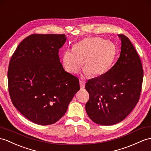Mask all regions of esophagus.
Masks as SVG:
<instances>
[{"instance_id":"1","label":"esophagus","mask_w":151,"mask_h":151,"mask_svg":"<svg viewBox=\"0 0 151 151\" xmlns=\"http://www.w3.org/2000/svg\"><path fill=\"white\" fill-rule=\"evenodd\" d=\"M79 84H80L81 89H83V88H84V86H85V83H84V81L80 80L79 81Z\"/></svg>"}]
</instances>
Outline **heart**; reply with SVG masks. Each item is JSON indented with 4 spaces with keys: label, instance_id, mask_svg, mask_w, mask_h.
<instances>
[{
    "label": "heart",
    "instance_id": "heart-1",
    "mask_svg": "<svg viewBox=\"0 0 151 151\" xmlns=\"http://www.w3.org/2000/svg\"><path fill=\"white\" fill-rule=\"evenodd\" d=\"M116 55V47L100 37H88L77 43L73 51L63 56V65L70 73H78L81 68L90 77L104 75L111 68Z\"/></svg>",
    "mask_w": 151,
    "mask_h": 151
}]
</instances>
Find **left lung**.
<instances>
[{
	"label": "left lung",
	"instance_id": "1",
	"mask_svg": "<svg viewBox=\"0 0 151 151\" xmlns=\"http://www.w3.org/2000/svg\"><path fill=\"white\" fill-rule=\"evenodd\" d=\"M119 36L122 45L116 63L104 75L88 80L85 84L89 93L86 111L93 122L102 126L126 118L141 94L143 70L139 54L126 36Z\"/></svg>",
	"mask_w": 151,
	"mask_h": 151
}]
</instances>
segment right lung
<instances>
[{
	"label": "right lung",
	"instance_id": "right-lung-1",
	"mask_svg": "<svg viewBox=\"0 0 151 151\" xmlns=\"http://www.w3.org/2000/svg\"><path fill=\"white\" fill-rule=\"evenodd\" d=\"M65 34H32L20 42L11 58L8 90L13 106L39 125L56 123L80 90L77 77L65 71L59 49Z\"/></svg>",
	"mask_w": 151,
	"mask_h": 151
}]
</instances>
